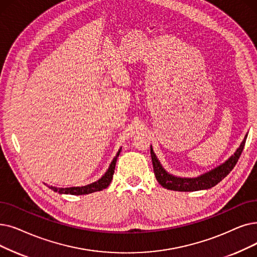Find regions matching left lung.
<instances>
[{
	"label": "left lung",
	"mask_w": 257,
	"mask_h": 257,
	"mask_svg": "<svg viewBox=\"0 0 257 257\" xmlns=\"http://www.w3.org/2000/svg\"><path fill=\"white\" fill-rule=\"evenodd\" d=\"M246 139H247V136L242 141L241 145L236 150V152L234 153V155H232L227 162L218 166L217 168L211 170L210 172H207L195 178H182V177H176L169 173H167L161 166L159 160L156 159V156L151 147L150 153H151V160L153 165V171H154L156 180H158L161 186L173 191H183V192L197 191V190H204V189H210L212 187H214L221 180H224V178L230 173V171L234 168V167H235L239 156L243 150L244 144H246Z\"/></svg>",
	"instance_id": "1"
}]
</instances>
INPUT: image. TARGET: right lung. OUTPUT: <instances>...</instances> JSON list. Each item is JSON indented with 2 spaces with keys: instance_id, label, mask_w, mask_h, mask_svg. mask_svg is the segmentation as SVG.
<instances>
[{
  "instance_id": "1",
  "label": "right lung",
  "mask_w": 257,
  "mask_h": 257,
  "mask_svg": "<svg viewBox=\"0 0 257 257\" xmlns=\"http://www.w3.org/2000/svg\"><path fill=\"white\" fill-rule=\"evenodd\" d=\"M120 150L117 152L116 156L113 159V161L111 162L109 169L107 170V172L104 174V176L98 180L95 183H92L90 185H87L84 187H71V188H57V187H52V186H48L49 189L53 190L54 192H59L61 194H71V195H83V194H89V193H93L96 191H101L103 189H106L111 180L113 177V173H114V169H115V164H116V160L117 156L119 155Z\"/></svg>"
}]
</instances>
